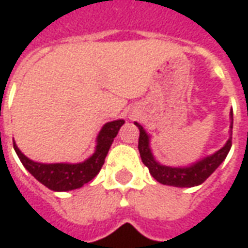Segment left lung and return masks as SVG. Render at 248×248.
I'll return each instance as SVG.
<instances>
[{
  "label": "left lung",
  "instance_id": "1",
  "mask_svg": "<svg viewBox=\"0 0 248 248\" xmlns=\"http://www.w3.org/2000/svg\"><path fill=\"white\" fill-rule=\"evenodd\" d=\"M231 118H232V112H231ZM137 127L140 129V138H138V150L141 154V160L145 165L148 166L149 172L153 176L158 183L164 185H172V186H196V185L202 184L212 173L217 169V166L220 165L223 161L226 160L227 154L231 149L232 145V137H230V140L227 143L217 150L216 153L209 155L204 160L199 161L196 164H193L189 168H172V166H165L158 164L154 160L153 154L149 148V136L146 131L143 130L141 124H137ZM231 129H232V122H231Z\"/></svg>",
  "mask_w": 248,
  "mask_h": 248
}]
</instances>
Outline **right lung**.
<instances>
[{"label": "right lung", "instance_id": "obj_1", "mask_svg": "<svg viewBox=\"0 0 248 248\" xmlns=\"http://www.w3.org/2000/svg\"><path fill=\"white\" fill-rule=\"evenodd\" d=\"M124 124V119H118L105 124L98 136L95 153L82 164H40L25 157L17 148L15 141L13 148L28 172L46 188L56 192L78 189L99 173L100 168L105 164L108 149Z\"/></svg>", "mask_w": 248, "mask_h": 248}]
</instances>
